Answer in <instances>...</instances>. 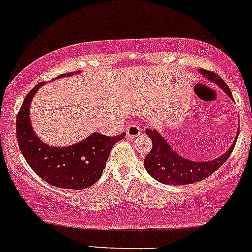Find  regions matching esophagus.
Returning a JSON list of instances; mask_svg holds the SVG:
<instances>
[{"label":"esophagus","mask_w":252,"mask_h":252,"mask_svg":"<svg viewBox=\"0 0 252 252\" xmlns=\"http://www.w3.org/2000/svg\"><path fill=\"white\" fill-rule=\"evenodd\" d=\"M142 132V130H141V128H139L137 126H129V128L126 129V134H128V137H130V139H134V137L139 136V135Z\"/></svg>","instance_id":"34e87169"}]
</instances>
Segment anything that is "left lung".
Returning <instances> with one entry per match:
<instances>
[{
	"instance_id": "8db88e82",
	"label": "left lung",
	"mask_w": 252,
	"mask_h": 252,
	"mask_svg": "<svg viewBox=\"0 0 252 252\" xmlns=\"http://www.w3.org/2000/svg\"><path fill=\"white\" fill-rule=\"evenodd\" d=\"M198 71L207 80L219 86L232 100H234L228 86L219 75L206 70V69H200ZM146 134L152 140V145H153L151 152L145 158V162H143L149 176H152L156 181L162 184L185 185L203 181L204 178L215 172L228 159L229 154L232 153L237 142L239 129L231 147L222 156L215 158L213 160H208V161H193V160L179 156L176 151H173L172 147L167 143V141L161 136V134L157 129H146Z\"/></svg>"
}]
</instances>
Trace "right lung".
Instances as JSON below:
<instances>
[{
    "label": "right lung",
    "instance_id": "right-lung-1",
    "mask_svg": "<svg viewBox=\"0 0 252 252\" xmlns=\"http://www.w3.org/2000/svg\"><path fill=\"white\" fill-rule=\"evenodd\" d=\"M75 74L77 71L62 74L56 79ZM43 85L44 82H40L30 91L16 116L19 148L30 167L46 183L62 189L90 188L103 175L113 145L124 139L126 132L117 136H105L96 131L85 140L65 147L46 145L33 130L30 118L31 101Z\"/></svg>",
    "mask_w": 252,
    "mask_h": 252
}]
</instances>
